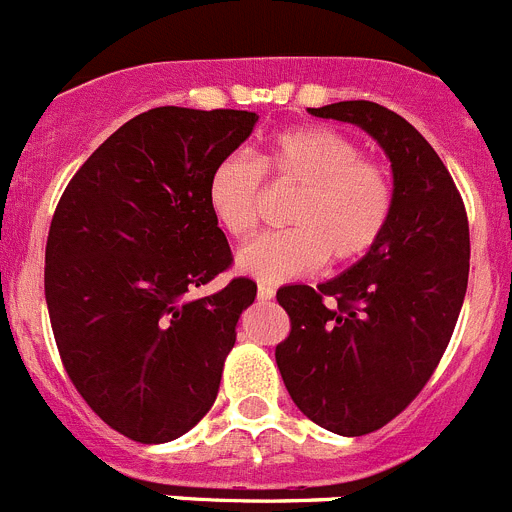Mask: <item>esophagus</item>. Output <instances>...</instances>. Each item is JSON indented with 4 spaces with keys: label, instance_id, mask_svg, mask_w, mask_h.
I'll use <instances>...</instances> for the list:
<instances>
[{
    "label": "esophagus",
    "instance_id": "34e87169",
    "mask_svg": "<svg viewBox=\"0 0 512 512\" xmlns=\"http://www.w3.org/2000/svg\"><path fill=\"white\" fill-rule=\"evenodd\" d=\"M256 295H259L261 302H269V300H274V295H277V289L271 287V284H259V289H256Z\"/></svg>",
    "mask_w": 512,
    "mask_h": 512
}]
</instances>
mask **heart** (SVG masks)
Wrapping results in <instances>:
<instances>
[{"instance_id": "b5f03b06", "label": "heart", "mask_w": 512, "mask_h": 512, "mask_svg": "<svg viewBox=\"0 0 512 512\" xmlns=\"http://www.w3.org/2000/svg\"><path fill=\"white\" fill-rule=\"evenodd\" d=\"M264 176L300 189L284 212L292 228L259 235L241 248L238 269L261 282L305 277L325 259L354 264L372 253L395 212V182L379 158L333 128H289L271 138L259 164L228 156L212 169L207 202L233 238L256 230L264 207Z\"/></svg>"}]
</instances>
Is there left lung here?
Segmentation results:
<instances>
[{
    "instance_id": "1",
    "label": "left lung",
    "mask_w": 512,
    "mask_h": 512,
    "mask_svg": "<svg viewBox=\"0 0 512 512\" xmlns=\"http://www.w3.org/2000/svg\"><path fill=\"white\" fill-rule=\"evenodd\" d=\"M310 112L354 122L384 148L395 212L377 248L341 277L279 289L289 336L274 356L312 423L366 436L408 408L449 346L467 295L469 220L449 169L405 117L366 99Z\"/></svg>"
}]
</instances>
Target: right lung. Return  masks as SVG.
Returning a JSON list of instances; mask_svg holds the SVG:
<instances>
[{
  "instance_id": "1",
  "label": "right lung",
  "mask_w": 512,
  "mask_h": 512,
  "mask_svg": "<svg viewBox=\"0 0 512 512\" xmlns=\"http://www.w3.org/2000/svg\"><path fill=\"white\" fill-rule=\"evenodd\" d=\"M259 122L246 110L156 107L84 161L53 212L45 302L63 369L122 436L166 443L205 418L256 282L230 269L207 182Z\"/></svg>"
}]
</instances>
